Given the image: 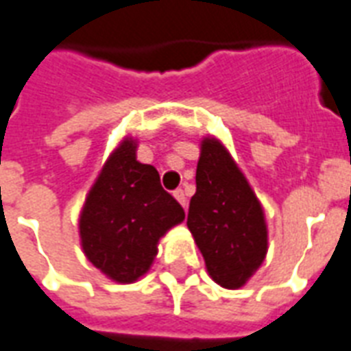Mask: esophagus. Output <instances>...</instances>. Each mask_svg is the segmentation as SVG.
Returning <instances> with one entry per match:
<instances>
[{
  "label": "esophagus",
  "mask_w": 351,
  "mask_h": 351,
  "mask_svg": "<svg viewBox=\"0 0 351 351\" xmlns=\"http://www.w3.org/2000/svg\"><path fill=\"white\" fill-rule=\"evenodd\" d=\"M173 197L181 203L183 206H186V194H184V190L183 189H178V190H173Z\"/></svg>",
  "instance_id": "esophagus-1"
}]
</instances>
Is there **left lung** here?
I'll return each mask as SVG.
<instances>
[{"label": "left lung", "mask_w": 351, "mask_h": 351, "mask_svg": "<svg viewBox=\"0 0 351 351\" xmlns=\"http://www.w3.org/2000/svg\"><path fill=\"white\" fill-rule=\"evenodd\" d=\"M186 225L206 271L221 287L238 289L262 265L267 252L262 205L216 138L201 143Z\"/></svg>", "instance_id": "left-lung-1"}]
</instances>
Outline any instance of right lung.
<instances>
[{"mask_svg": "<svg viewBox=\"0 0 351 351\" xmlns=\"http://www.w3.org/2000/svg\"><path fill=\"white\" fill-rule=\"evenodd\" d=\"M135 148L126 138L111 154L80 214L86 256L121 284L150 269L159 238L184 219L183 206L162 189L156 168L135 159Z\"/></svg>", "mask_w": 351, "mask_h": 351, "instance_id": "1", "label": "right lung"}]
</instances>
